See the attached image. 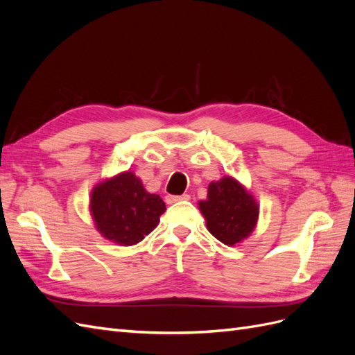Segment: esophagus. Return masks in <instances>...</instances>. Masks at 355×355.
I'll list each match as a JSON object with an SVG mask.
<instances>
[{
    "label": "esophagus",
    "instance_id": "esophagus-1",
    "mask_svg": "<svg viewBox=\"0 0 355 355\" xmlns=\"http://www.w3.org/2000/svg\"><path fill=\"white\" fill-rule=\"evenodd\" d=\"M184 200H189L188 194H182V196H167L166 197V202L167 204H173L178 201H184Z\"/></svg>",
    "mask_w": 355,
    "mask_h": 355
}]
</instances>
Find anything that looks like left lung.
<instances>
[{"label":"left lung","instance_id":"8db88e82","mask_svg":"<svg viewBox=\"0 0 355 355\" xmlns=\"http://www.w3.org/2000/svg\"><path fill=\"white\" fill-rule=\"evenodd\" d=\"M200 210L211 235L227 245L244 240L253 231L259 213L252 194L230 176L211 182L207 200L200 201Z\"/></svg>","mask_w":355,"mask_h":355}]
</instances>
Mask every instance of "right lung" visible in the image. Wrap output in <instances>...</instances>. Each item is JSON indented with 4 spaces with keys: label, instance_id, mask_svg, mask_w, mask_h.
<instances>
[{
    "label": "right lung",
    "instance_id": "obj_1",
    "mask_svg": "<svg viewBox=\"0 0 355 355\" xmlns=\"http://www.w3.org/2000/svg\"><path fill=\"white\" fill-rule=\"evenodd\" d=\"M92 214L96 228L120 245H133L145 239L166 210L159 196L149 194L132 171L102 182L92 192Z\"/></svg>",
    "mask_w": 355,
    "mask_h": 355
}]
</instances>
